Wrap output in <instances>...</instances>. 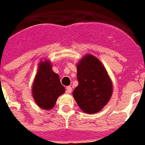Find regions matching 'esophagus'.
<instances>
[{
	"mask_svg": "<svg viewBox=\"0 0 145 145\" xmlns=\"http://www.w3.org/2000/svg\"><path fill=\"white\" fill-rule=\"evenodd\" d=\"M66 93H72L71 86H67V87H66Z\"/></svg>",
	"mask_w": 145,
	"mask_h": 145,
	"instance_id": "1",
	"label": "esophagus"
}]
</instances>
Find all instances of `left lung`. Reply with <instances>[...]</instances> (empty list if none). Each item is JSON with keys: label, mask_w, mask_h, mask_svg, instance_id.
I'll return each instance as SVG.
<instances>
[{"label": "left lung", "mask_w": 145, "mask_h": 145, "mask_svg": "<svg viewBox=\"0 0 145 145\" xmlns=\"http://www.w3.org/2000/svg\"><path fill=\"white\" fill-rule=\"evenodd\" d=\"M79 85L72 92L78 106L85 113L100 111L111 97L113 85L106 69L97 58L88 54L77 64Z\"/></svg>", "instance_id": "1"}]
</instances>
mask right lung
<instances>
[{
    "label": "right lung",
    "mask_w": 145,
    "mask_h": 145,
    "mask_svg": "<svg viewBox=\"0 0 145 145\" xmlns=\"http://www.w3.org/2000/svg\"><path fill=\"white\" fill-rule=\"evenodd\" d=\"M64 92L65 88L60 83L59 75L52 71L50 61H42L39 63L31 89L37 105L45 110H51L55 106L58 97Z\"/></svg>",
    "instance_id": "1"
}]
</instances>
